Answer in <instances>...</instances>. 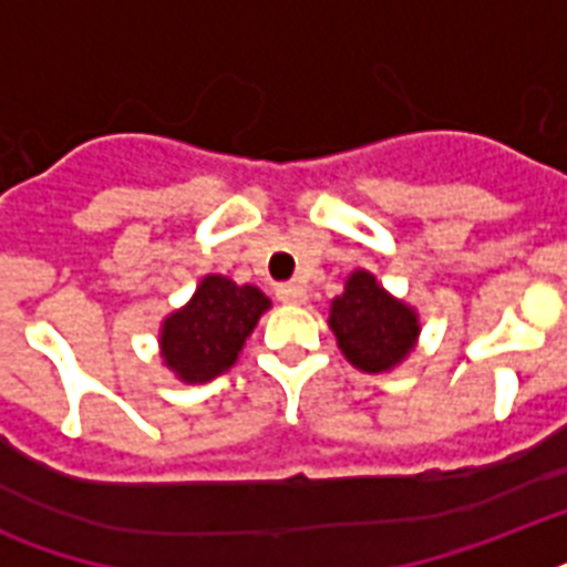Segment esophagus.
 Segmentation results:
<instances>
[{
	"label": "esophagus",
	"mask_w": 567,
	"mask_h": 567,
	"mask_svg": "<svg viewBox=\"0 0 567 567\" xmlns=\"http://www.w3.org/2000/svg\"><path fill=\"white\" fill-rule=\"evenodd\" d=\"M276 297L282 302H291V306H297V302L306 300V288L297 282H285V285H276Z\"/></svg>",
	"instance_id": "obj_1"
}]
</instances>
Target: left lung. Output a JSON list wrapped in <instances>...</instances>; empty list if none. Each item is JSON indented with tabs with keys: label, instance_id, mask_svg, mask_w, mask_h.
I'll return each mask as SVG.
<instances>
[{
	"label": "left lung",
	"instance_id": "obj_1",
	"mask_svg": "<svg viewBox=\"0 0 567 567\" xmlns=\"http://www.w3.org/2000/svg\"><path fill=\"white\" fill-rule=\"evenodd\" d=\"M329 329L338 350L364 373H388L409 359L421 338V315L355 267L344 291L329 302Z\"/></svg>",
	"mask_w": 567,
	"mask_h": 567
}]
</instances>
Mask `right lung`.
<instances>
[{
    "mask_svg": "<svg viewBox=\"0 0 567 567\" xmlns=\"http://www.w3.org/2000/svg\"><path fill=\"white\" fill-rule=\"evenodd\" d=\"M267 309L270 297L256 285H238L220 274L203 276L190 300L162 320V364L185 385L212 382L238 362Z\"/></svg>",
    "mask_w": 567,
    "mask_h": 567,
    "instance_id": "1",
    "label": "right lung"
}]
</instances>
